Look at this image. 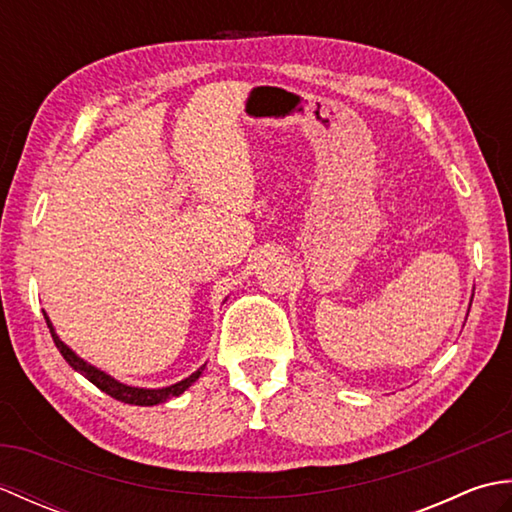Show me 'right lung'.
<instances>
[{"mask_svg": "<svg viewBox=\"0 0 512 512\" xmlns=\"http://www.w3.org/2000/svg\"><path fill=\"white\" fill-rule=\"evenodd\" d=\"M43 317H46V323H48V328H50L54 345H57V350L61 352V356L65 358V361H68V365L74 369V372L83 374L85 378L90 380L92 385H96L101 391H105L107 396H112V398L121 400V402H127V405L154 407V405H160V402H167V400L173 398V396H180V394H184V391H187V389L195 383V380H198V378L202 376L204 367H206V365H202L200 369H195V372H193L191 376H187L184 380H178L176 385H169V387L147 389V387L125 385V383H121V380H116L114 376L105 374L103 369L94 367V365L88 363V361H83V358H81L79 354H76V352L72 350V347H68V345H65V343L59 339V334H57V330H54V325H52L50 317L46 314V310H43Z\"/></svg>", "mask_w": 512, "mask_h": 512, "instance_id": "add662e5", "label": "right lung"}]
</instances>
